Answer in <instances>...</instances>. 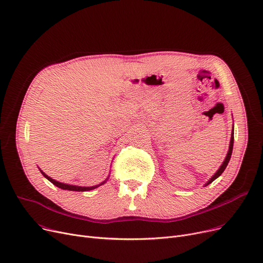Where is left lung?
<instances>
[{
    "mask_svg": "<svg viewBox=\"0 0 263 263\" xmlns=\"http://www.w3.org/2000/svg\"><path fill=\"white\" fill-rule=\"evenodd\" d=\"M234 127V125H233ZM233 142H234V129H232V132H231V140H230V145H229V151H228V154H227V156H226V158H224V160H223V162H222V164L220 165V167L217 170V172L210 178V180L206 182V184H205V186H208V185H210L211 182H213L216 178H218L221 174H222V172L223 171L226 170V167H227V165H228V163H229V161H230V158H231V155H232V151H233Z\"/></svg>",
    "mask_w": 263,
    "mask_h": 263,
    "instance_id": "8db88e82",
    "label": "left lung"
}]
</instances>
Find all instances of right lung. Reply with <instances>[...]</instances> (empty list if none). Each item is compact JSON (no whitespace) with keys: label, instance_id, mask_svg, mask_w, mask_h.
<instances>
[{"label":"right lung","instance_id":"obj_1","mask_svg":"<svg viewBox=\"0 0 263 263\" xmlns=\"http://www.w3.org/2000/svg\"><path fill=\"white\" fill-rule=\"evenodd\" d=\"M40 168V167H39ZM40 171H41V173L44 175V177L45 178H47L50 182H52V184L54 185V186H57L58 188H61V189H63V190H70V191H89V190H92V189H96V188H98V187H100L101 185H103V184H105V182L108 180V177H109V175H108V177L104 180V181H102L101 184H99V185H96V186H91V187H82V186H76V185H70V184H64V182H60V181H58V180H54V179H52L50 176H48V175H46L45 174L43 171L40 168Z\"/></svg>","mask_w":263,"mask_h":263}]
</instances>
